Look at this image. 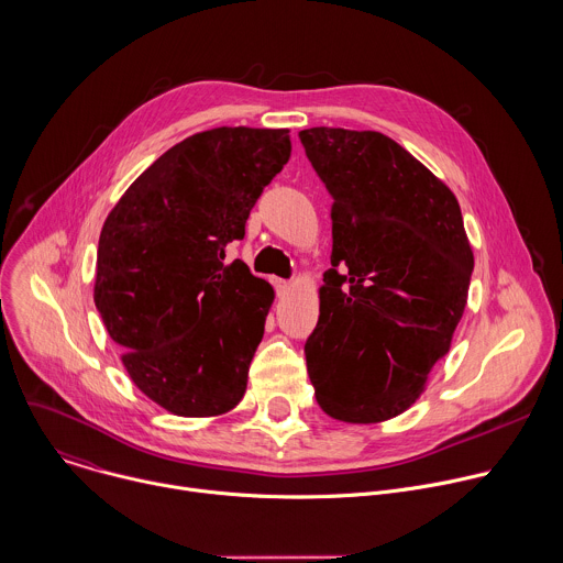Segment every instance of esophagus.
Here are the masks:
<instances>
[{
	"instance_id": "obj_1",
	"label": "esophagus",
	"mask_w": 563,
	"mask_h": 563,
	"mask_svg": "<svg viewBox=\"0 0 563 563\" xmlns=\"http://www.w3.org/2000/svg\"><path fill=\"white\" fill-rule=\"evenodd\" d=\"M272 283H274V287H276L278 296L287 294V291H289V287H291V283H289V280H283V278H272Z\"/></svg>"
}]
</instances>
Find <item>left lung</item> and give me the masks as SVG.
<instances>
[{
  "label": "left lung",
  "mask_w": 563,
  "mask_h": 563,
  "mask_svg": "<svg viewBox=\"0 0 563 563\" xmlns=\"http://www.w3.org/2000/svg\"><path fill=\"white\" fill-rule=\"evenodd\" d=\"M298 136L333 199L309 380L329 418L378 424L416 405L451 349L473 247L451 187L387 134L320 125Z\"/></svg>",
  "instance_id": "1"
}]
</instances>
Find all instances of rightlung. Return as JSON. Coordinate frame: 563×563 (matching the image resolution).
Here are the masks:
<instances>
[{
    "instance_id": "right-lung-1",
    "label": "right lung",
    "mask_w": 563,
    "mask_h": 563,
    "mask_svg": "<svg viewBox=\"0 0 563 563\" xmlns=\"http://www.w3.org/2000/svg\"><path fill=\"white\" fill-rule=\"evenodd\" d=\"M287 128H212L163 152L110 210L95 305L134 387L180 418L245 396L274 287L225 247L289 161Z\"/></svg>"
}]
</instances>
